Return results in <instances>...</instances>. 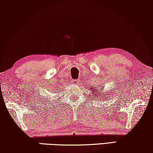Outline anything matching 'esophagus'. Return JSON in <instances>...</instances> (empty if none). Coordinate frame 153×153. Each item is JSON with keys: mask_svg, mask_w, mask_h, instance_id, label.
<instances>
[{"mask_svg": "<svg viewBox=\"0 0 153 153\" xmlns=\"http://www.w3.org/2000/svg\"><path fill=\"white\" fill-rule=\"evenodd\" d=\"M79 83V80L78 79H74V80L72 81V84H77Z\"/></svg>", "mask_w": 153, "mask_h": 153, "instance_id": "1", "label": "esophagus"}]
</instances>
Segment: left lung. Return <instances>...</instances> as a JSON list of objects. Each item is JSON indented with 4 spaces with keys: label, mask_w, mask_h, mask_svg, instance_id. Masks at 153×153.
I'll use <instances>...</instances> for the list:
<instances>
[{
    "label": "left lung",
    "mask_w": 153,
    "mask_h": 153,
    "mask_svg": "<svg viewBox=\"0 0 153 153\" xmlns=\"http://www.w3.org/2000/svg\"><path fill=\"white\" fill-rule=\"evenodd\" d=\"M91 91H93V88H92L91 89ZM96 91H97V90H95V91H94V92H95V93H96ZM94 94V95H95V93H93ZM103 95H104V94H103Z\"/></svg>",
    "instance_id": "1"
}]
</instances>
